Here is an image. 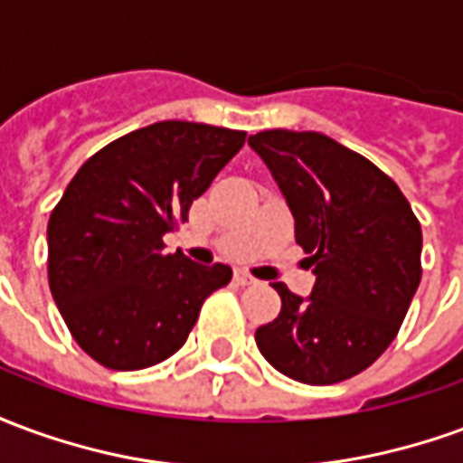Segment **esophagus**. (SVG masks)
<instances>
[{"mask_svg": "<svg viewBox=\"0 0 463 463\" xmlns=\"http://www.w3.org/2000/svg\"><path fill=\"white\" fill-rule=\"evenodd\" d=\"M235 280L241 282V285H252V282H255V278H252L250 272L238 270V272H235Z\"/></svg>", "mask_w": 463, "mask_h": 463, "instance_id": "34e87169", "label": "esophagus"}]
</instances>
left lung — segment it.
<instances>
[{
	"instance_id": "8db88e82",
	"label": "left lung",
	"mask_w": 463,
	"mask_h": 463,
	"mask_svg": "<svg viewBox=\"0 0 463 463\" xmlns=\"http://www.w3.org/2000/svg\"><path fill=\"white\" fill-rule=\"evenodd\" d=\"M270 168L310 258V298L275 282L280 315L255 332L262 357L302 384H337L392 345L421 280V225L387 173L317 131L248 138Z\"/></svg>"
}]
</instances>
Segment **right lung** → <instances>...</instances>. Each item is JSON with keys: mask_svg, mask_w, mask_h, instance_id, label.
<instances>
[{"mask_svg": "<svg viewBox=\"0 0 463 463\" xmlns=\"http://www.w3.org/2000/svg\"><path fill=\"white\" fill-rule=\"evenodd\" d=\"M245 131L158 121L94 153L46 228L49 288L71 337L109 369H146L188 340L232 270L163 252V235L241 151Z\"/></svg>", "mask_w": 463, "mask_h": 463, "instance_id": "1", "label": "right lung"}]
</instances>
